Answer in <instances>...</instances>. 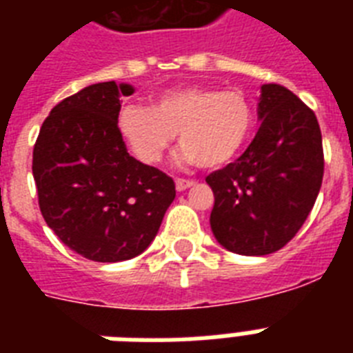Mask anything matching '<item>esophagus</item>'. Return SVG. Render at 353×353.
<instances>
[{"mask_svg":"<svg viewBox=\"0 0 353 353\" xmlns=\"http://www.w3.org/2000/svg\"><path fill=\"white\" fill-rule=\"evenodd\" d=\"M190 187H194V181H190V179H176L177 192H183V190H187Z\"/></svg>","mask_w":353,"mask_h":353,"instance_id":"esophagus-1","label":"esophagus"}]
</instances>
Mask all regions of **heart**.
<instances>
[{
  "label": "heart",
  "instance_id": "1",
  "mask_svg": "<svg viewBox=\"0 0 353 353\" xmlns=\"http://www.w3.org/2000/svg\"><path fill=\"white\" fill-rule=\"evenodd\" d=\"M254 112L241 91L181 85L152 99V108L128 102L117 115L122 141L144 165H157L179 139V161L220 168L238 157L251 139Z\"/></svg>",
  "mask_w": 353,
  "mask_h": 353
}]
</instances>
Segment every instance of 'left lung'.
Returning <instances> with one entry per match:
<instances>
[{
    "instance_id": "left-lung-1",
    "label": "left lung",
    "mask_w": 353,
    "mask_h": 353,
    "mask_svg": "<svg viewBox=\"0 0 353 353\" xmlns=\"http://www.w3.org/2000/svg\"><path fill=\"white\" fill-rule=\"evenodd\" d=\"M260 130L243 154L207 176L214 192L210 229L221 247L243 256L279 251L299 232L323 185L317 117L280 84H263Z\"/></svg>"
}]
</instances>
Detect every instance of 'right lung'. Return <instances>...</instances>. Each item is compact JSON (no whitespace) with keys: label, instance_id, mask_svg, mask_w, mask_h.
I'll use <instances>...</instances> for the list:
<instances>
[{"label":"right lung","instance_id":"add662e5","mask_svg":"<svg viewBox=\"0 0 353 353\" xmlns=\"http://www.w3.org/2000/svg\"><path fill=\"white\" fill-rule=\"evenodd\" d=\"M132 84L101 82L63 99L32 152L38 203L62 243L95 262H122L154 241L176 198L172 177L128 154L117 128Z\"/></svg>","mask_w":353,"mask_h":353}]
</instances>
